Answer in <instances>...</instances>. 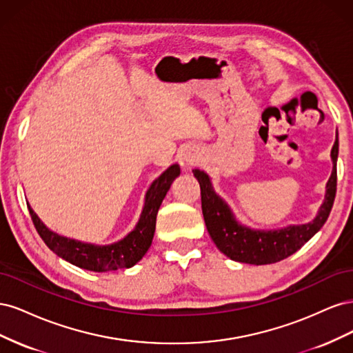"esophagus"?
Segmentation results:
<instances>
[{"mask_svg": "<svg viewBox=\"0 0 353 353\" xmlns=\"http://www.w3.org/2000/svg\"><path fill=\"white\" fill-rule=\"evenodd\" d=\"M199 156L197 154H185L184 159H183V165L185 166H191V165H197L199 163Z\"/></svg>", "mask_w": 353, "mask_h": 353, "instance_id": "obj_1", "label": "esophagus"}]
</instances>
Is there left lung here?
<instances>
[{
	"instance_id": "obj_1",
	"label": "left lung",
	"mask_w": 353,
	"mask_h": 353,
	"mask_svg": "<svg viewBox=\"0 0 353 353\" xmlns=\"http://www.w3.org/2000/svg\"><path fill=\"white\" fill-rule=\"evenodd\" d=\"M337 156L339 140L336 137L334 145L331 148L333 172L327 183L324 203L319 208L315 219L302 225H288L271 231L252 230L241 225L227 203L215 193L209 175L203 170L194 169L193 174L200 184L203 218H205L209 236L216 248L230 259L250 265L275 263L296 253L321 230L333 208L337 187Z\"/></svg>"
}]
</instances>
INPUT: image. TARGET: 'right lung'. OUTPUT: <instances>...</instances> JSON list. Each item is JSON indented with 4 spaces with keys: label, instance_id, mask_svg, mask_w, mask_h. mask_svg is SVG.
Masks as SVG:
<instances>
[{
    "label": "right lung",
    "instance_id": "right-lung-1",
    "mask_svg": "<svg viewBox=\"0 0 353 353\" xmlns=\"http://www.w3.org/2000/svg\"><path fill=\"white\" fill-rule=\"evenodd\" d=\"M179 172V166L172 165L153 181V184L145 194L140 221L126 237L113 244L97 245L59 236V234L48 230L29 206L30 218L34 221L39 237L44 240L48 249L60 256L61 259L78 266V268L94 272L131 268V266L143 259V256L152 245L159 208Z\"/></svg>",
    "mask_w": 353,
    "mask_h": 353
}]
</instances>
